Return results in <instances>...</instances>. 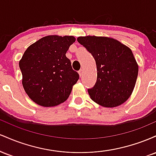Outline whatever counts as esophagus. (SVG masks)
Listing matches in <instances>:
<instances>
[{"mask_svg":"<svg viewBox=\"0 0 156 156\" xmlns=\"http://www.w3.org/2000/svg\"><path fill=\"white\" fill-rule=\"evenodd\" d=\"M78 74H79V76L81 77L82 76H83V69H80L79 71H78Z\"/></svg>","mask_w":156,"mask_h":156,"instance_id":"esophagus-1","label":"esophagus"}]
</instances>
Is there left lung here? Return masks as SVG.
Instances as JSON below:
<instances>
[{"instance_id": "obj_1", "label": "left lung", "mask_w": 156, "mask_h": 156, "mask_svg": "<svg viewBox=\"0 0 156 156\" xmlns=\"http://www.w3.org/2000/svg\"><path fill=\"white\" fill-rule=\"evenodd\" d=\"M77 40L96 62L97 81L88 89L91 99L106 108L124 103L133 92L139 71L131 50L110 37L87 36Z\"/></svg>"}]
</instances>
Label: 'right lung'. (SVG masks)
<instances>
[{"label":"right lung","instance_id":"obj_1","mask_svg":"<svg viewBox=\"0 0 156 156\" xmlns=\"http://www.w3.org/2000/svg\"><path fill=\"white\" fill-rule=\"evenodd\" d=\"M73 36L50 35L31 44L19 62L22 83L34 103L44 107L55 106L67 101L73 86L79 79L66 57Z\"/></svg>","mask_w":156,"mask_h":156}]
</instances>
